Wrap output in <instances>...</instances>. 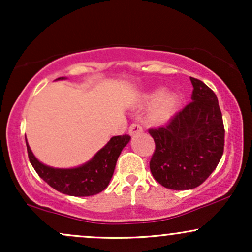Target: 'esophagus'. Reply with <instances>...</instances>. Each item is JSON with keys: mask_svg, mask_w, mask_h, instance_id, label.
Here are the masks:
<instances>
[{"mask_svg": "<svg viewBox=\"0 0 252 252\" xmlns=\"http://www.w3.org/2000/svg\"><path fill=\"white\" fill-rule=\"evenodd\" d=\"M142 131H143L142 126H141L138 123H132L131 126H129V134L130 135H136V134H138V132H142Z\"/></svg>", "mask_w": 252, "mask_h": 252, "instance_id": "esophagus-1", "label": "esophagus"}]
</instances>
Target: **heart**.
<instances>
[{
    "instance_id": "1",
    "label": "heart",
    "mask_w": 252,
    "mask_h": 252,
    "mask_svg": "<svg viewBox=\"0 0 252 252\" xmlns=\"http://www.w3.org/2000/svg\"><path fill=\"white\" fill-rule=\"evenodd\" d=\"M154 96H146L144 97V102H149L153 99ZM175 96L170 92H162L160 96L158 97L156 102L153 105L152 110H150V120L153 122L160 123L163 121L168 120L170 115L173 114L175 108Z\"/></svg>"
}]
</instances>
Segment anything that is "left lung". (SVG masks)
<instances>
[{
    "instance_id": "1",
    "label": "left lung",
    "mask_w": 252,
    "mask_h": 252,
    "mask_svg": "<svg viewBox=\"0 0 252 252\" xmlns=\"http://www.w3.org/2000/svg\"><path fill=\"white\" fill-rule=\"evenodd\" d=\"M192 102L164 126L149 129L155 152L149 166L156 181L169 189H192L218 166L224 153V123L218 98L190 77Z\"/></svg>"
}]
</instances>
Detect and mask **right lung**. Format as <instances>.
I'll use <instances>...</instances> for the list:
<instances>
[{"instance_id":"right-lung-1","label":"right lung","mask_w":252,"mask_h":252,"mask_svg":"<svg viewBox=\"0 0 252 252\" xmlns=\"http://www.w3.org/2000/svg\"><path fill=\"white\" fill-rule=\"evenodd\" d=\"M58 79L65 78L60 77ZM130 138L129 135L114 136L91 160L76 168H53L46 166L34 156L27 140L26 144L32 166L43 181L63 194L90 196L98 194L108 187L118 156L129 143Z\"/></svg>"}]
</instances>
